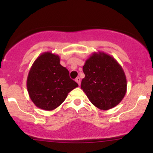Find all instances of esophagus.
<instances>
[{"instance_id":"1","label":"esophagus","mask_w":153,"mask_h":153,"mask_svg":"<svg viewBox=\"0 0 153 153\" xmlns=\"http://www.w3.org/2000/svg\"><path fill=\"white\" fill-rule=\"evenodd\" d=\"M75 81H76L77 83H78L79 85H80V84H81V79L79 78V77H76V79H75Z\"/></svg>"}]
</instances>
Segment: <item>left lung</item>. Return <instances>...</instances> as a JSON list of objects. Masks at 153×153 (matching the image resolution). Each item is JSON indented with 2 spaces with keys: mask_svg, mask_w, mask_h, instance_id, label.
Wrapping results in <instances>:
<instances>
[{
  "mask_svg": "<svg viewBox=\"0 0 153 153\" xmlns=\"http://www.w3.org/2000/svg\"><path fill=\"white\" fill-rule=\"evenodd\" d=\"M83 71L81 88L94 106L108 110L122 101L127 92L126 76L114 57L95 52L85 60Z\"/></svg>",
  "mask_w": 153,
  "mask_h": 153,
  "instance_id": "left-lung-1",
  "label": "left lung"
}]
</instances>
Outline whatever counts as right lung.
I'll use <instances>...</instances> for the list:
<instances>
[{
  "mask_svg": "<svg viewBox=\"0 0 153 153\" xmlns=\"http://www.w3.org/2000/svg\"><path fill=\"white\" fill-rule=\"evenodd\" d=\"M66 68L60 64V57L45 52L35 60L27 77V90L35 105L52 111L59 106L70 91L79 85L70 78Z\"/></svg>",
  "mask_w": 153,
  "mask_h": 153,
  "instance_id": "right-lung-1",
  "label": "right lung"
}]
</instances>
